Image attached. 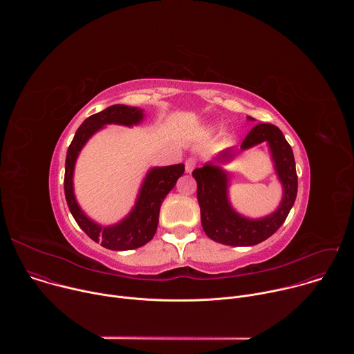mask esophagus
I'll return each mask as SVG.
<instances>
[{"instance_id": "obj_1", "label": "esophagus", "mask_w": 354, "mask_h": 354, "mask_svg": "<svg viewBox=\"0 0 354 354\" xmlns=\"http://www.w3.org/2000/svg\"><path fill=\"white\" fill-rule=\"evenodd\" d=\"M196 164H197L196 158H193V157L187 158V160H186V162H185V169H186V172H187V174H192V172H193V169L196 168Z\"/></svg>"}]
</instances>
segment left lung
Wrapping results in <instances>:
<instances>
[{"mask_svg": "<svg viewBox=\"0 0 354 354\" xmlns=\"http://www.w3.org/2000/svg\"><path fill=\"white\" fill-rule=\"evenodd\" d=\"M248 120H254L249 118ZM261 142H268L277 179L283 187V197L279 207L269 216L249 218L230 203L228 187L230 175L220 164L230 162L235 153L232 148L223 151L214 161L196 168L192 175L197 182V200L200 206L201 225L206 235L230 246H252L272 236L286 221L297 197V172L292 149L281 130L269 123H259L252 129L241 144L239 153Z\"/></svg>", "mask_w": 354, "mask_h": 354, "instance_id": "obj_1", "label": "left lung"}]
</instances>
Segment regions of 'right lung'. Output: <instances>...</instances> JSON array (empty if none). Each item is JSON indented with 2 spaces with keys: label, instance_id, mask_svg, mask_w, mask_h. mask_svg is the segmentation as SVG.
Instances as JSON below:
<instances>
[{
  "label": "right lung",
  "instance_id": "obj_1",
  "mask_svg": "<svg viewBox=\"0 0 354 354\" xmlns=\"http://www.w3.org/2000/svg\"><path fill=\"white\" fill-rule=\"evenodd\" d=\"M144 119V111L134 106L113 105L105 111L85 119L68 147L66 157L64 193L68 209L81 230L95 242L112 250L136 249L153 239L158 227L160 210L165 196L174 189L176 180L183 175L185 165L151 168L140 187L136 205L131 212L113 225H100L91 220L80 207L74 194V169L77 158L86 141L106 124L136 126Z\"/></svg>",
  "mask_w": 354,
  "mask_h": 354
}]
</instances>
